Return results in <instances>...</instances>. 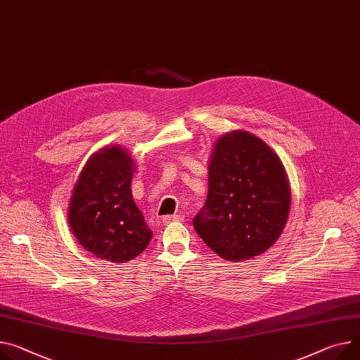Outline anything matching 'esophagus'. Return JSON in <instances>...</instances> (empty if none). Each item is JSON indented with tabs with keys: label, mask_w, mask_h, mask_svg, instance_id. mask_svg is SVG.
I'll use <instances>...</instances> for the list:
<instances>
[{
	"label": "esophagus",
	"mask_w": 360,
	"mask_h": 360,
	"mask_svg": "<svg viewBox=\"0 0 360 360\" xmlns=\"http://www.w3.org/2000/svg\"><path fill=\"white\" fill-rule=\"evenodd\" d=\"M177 220H181V217L179 214H165V216L161 217V222L164 225L172 224V222H177Z\"/></svg>",
	"instance_id": "esophagus-1"
}]
</instances>
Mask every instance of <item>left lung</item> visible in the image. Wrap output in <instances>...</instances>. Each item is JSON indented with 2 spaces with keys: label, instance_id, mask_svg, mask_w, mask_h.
<instances>
[{
  "label": "left lung",
  "instance_id": "obj_1",
  "mask_svg": "<svg viewBox=\"0 0 360 360\" xmlns=\"http://www.w3.org/2000/svg\"><path fill=\"white\" fill-rule=\"evenodd\" d=\"M290 205V183L280 157L258 136L232 131L213 147L207 199L193 226L220 258L246 261L280 238Z\"/></svg>",
  "mask_w": 360,
  "mask_h": 360
}]
</instances>
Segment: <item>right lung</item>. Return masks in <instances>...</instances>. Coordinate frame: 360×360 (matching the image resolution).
Returning a JSON list of instances; mask_svg holds the SVG:
<instances>
[{"mask_svg":"<svg viewBox=\"0 0 360 360\" xmlns=\"http://www.w3.org/2000/svg\"><path fill=\"white\" fill-rule=\"evenodd\" d=\"M135 164L120 146L86 161L73 187L68 220L77 242L96 258L127 262L148 246L153 232L132 199Z\"/></svg>","mask_w":360,"mask_h":360,"instance_id":"obj_1","label":"right lung"}]
</instances>
